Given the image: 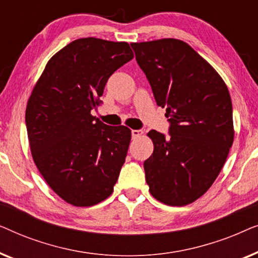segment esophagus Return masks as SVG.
I'll return each instance as SVG.
<instances>
[{"instance_id":"esophagus-1","label":"esophagus","mask_w":258,"mask_h":258,"mask_svg":"<svg viewBox=\"0 0 258 258\" xmlns=\"http://www.w3.org/2000/svg\"><path fill=\"white\" fill-rule=\"evenodd\" d=\"M143 134V132L142 130H132V136H133V139H139V137H141V135H142Z\"/></svg>"}]
</instances>
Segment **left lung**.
Returning <instances> with one entry per match:
<instances>
[{"label": "left lung", "instance_id": "8db88e82", "mask_svg": "<svg viewBox=\"0 0 258 258\" xmlns=\"http://www.w3.org/2000/svg\"><path fill=\"white\" fill-rule=\"evenodd\" d=\"M130 45L170 122L168 137L156 130L147 134L154 143L143 164L149 191L168 206H186L213 185L234 142L230 94L185 42L162 38Z\"/></svg>", "mask_w": 258, "mask_h": 258}]
</instances>
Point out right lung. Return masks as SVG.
<instances>
[{
    "label": "right lung",
    "instance_id": "right-lung-1",
    "mask_svg": "<svg viewBox=\"0 0 258 258\" xmlns=\"http://www.w3.org/2000/svg\"><path fill=\"white\" fill-rule=\"evenodd\" d=\"M134 54L126 42L79 38L49 59L26 109L28 140L42 177L67 203L91 207L114 191L132 132L91 110Z\"/></svg>",
    "mask_w": 258,
    "mask_h": 258
}]
</instances>
